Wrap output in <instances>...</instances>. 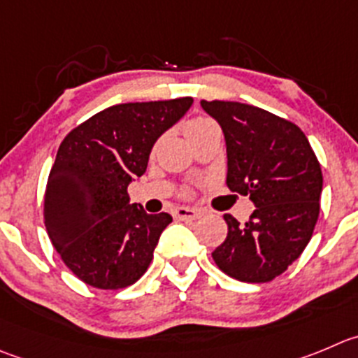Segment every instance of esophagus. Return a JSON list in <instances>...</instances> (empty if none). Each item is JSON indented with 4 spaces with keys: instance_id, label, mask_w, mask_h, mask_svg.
I'll use <instances>...</instances> for the list:
<instances>
[{
    "instance_id": "esophagus-1",
    "label": "esophagus",
    "mask_w": 358,
    "mask_h": 358,
    "mask_svg": "<svg viewBox=\"0 0 358 358\" xmlns=\"http://www.w3.org/2000/svg\"><path fill=\"white\" fill-rule=\"evenodd\" d=\"M173 216L177 220H196V217L202 216V213L199 209H195V207H177Z\"/></svg>"
}]
</instances>
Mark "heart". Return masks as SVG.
Wrapping results in <instances>:
<instances>
[{
  "label": "heart",
  "instance_id": "obj_1",
  "mask_svg": "<svg viewBox=\"0 0 358 358\" xmlns=\"http://www.w3.org/2000/svg\"><path fill=\"white\" fill-rule=\"evenodd\" d=\"M207 124H213V121H210V119H207V117H193V119H189V121L185 124L186 135L193 134V131L200 130V128H203V126H207Z\"/></svg>",
  "mask_w": 358,
  "mask_h": 358
}]
</instances>
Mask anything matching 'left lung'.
I'll return each instance as SVG.
<instances>
[{"instance_id":"8db88e82","label":"left lung","mask_w":358,"mask_h":358,"mask_svg":"<svg viewBox=\"0 0 358 358\" xmlns=\"http://www.w3.org/2000/svg\"><path fill=\"white\" fill-rule=\"evenodd\" d=\"M227 142V186L257 209L241 224L224 214L227 239L213 251L217 267L246 283H267L294 264L313 236L323 177L302 130L239 101H200Z\"/></svg>"}]
</instances>
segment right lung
Listing matches in <instances>:
<instances>
[{
  "label": "right lung",
  "mask_w": 358,
  "mask_h": 358,
  "mask_svg": "<svg viewBox=\"0 0 358 358\" xmlns=\"http://www.w3.org/2000/svg\"><path fill=\"white\" fill-rule=\"evenodd\" d=\"M193 98L119 103L70 131L49 173L43 220L61 260L100 290L134 285L148 271L172 221L130 203L128 185L148 169L155 142L192 107Z\"/></svg>",
  "instance_id": "right-lung-1"
}]
</instances>
